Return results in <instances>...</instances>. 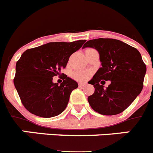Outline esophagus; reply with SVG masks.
Instances as JSON below:
<instances>
[{"label": "esophagus", "instance_id": "34e87169", "mask_svg": "<svg viewBox=\"0 0 153 153\" xmlns=\"http://www.w3.org/2000/svg\"><path fill=\"white\" fill-rule=\"evenodd\" d=\"M85 83H79V87H83V86H85Z\"/></svg>", "mask_w": 153, "mask_h": 153}]
</instances>
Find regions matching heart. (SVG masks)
Listing matches in <instances>:
<instances>
[{"label": "heart", "instance_id": "b5f03b06", "mask_svg": "<svg viewBox=\"0 0 153 153\" xmlns=\"http://www.w3.org/2000/svg\"><path fill=\"white\" fill-rule=\"evenodd\" d=\"M90 75V72H87V71H76L74 73L73 77L78 81H85L88 79Z\"/></svg>", "mask_w": 153, "mask_h": 153}]
</instances>
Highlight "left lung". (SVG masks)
<instances>
[{
  "instance_id": "8db88e82",
  "label": "left lung",
  "mask_w": 153,
  "mask_h": 153,
  "mask_svg": "<svg viewBox=\"0 0 153 153\" xmlns=\"http://www.w3.org/2000/svg\"><path fill=\"white\" fill-rule=\"evenodd\" d=\"M92 47L100 54L102 67L89 81L95 91L88 97L94 111L113 116L122 113L141 93L146 66L140 53L135 47L116 39L90 40L83 48ZM111 81L106 88L98 83Z\"/></svg>"
}]
</instances>
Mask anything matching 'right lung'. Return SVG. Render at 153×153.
Instances as JSON below:
<instances>
[{
	"mask_svg": "<svg viewBox=\"0 0 153 153\" xmlns=\"http://www.w3.org/2000/svg\"><path fill=\"white\" fill-rule=\"evenodd\" d=\"M85 40L51 42L27 50L16 63L13 83L24 106L30 113L44 118L60 114L66 109L71 92L78 83L63 74L60 85L53 83L69 58L80 48Z\"/></svg>",
	"mask_w": 153,
	"mask_h": 153,
	"instance_id": "right-lung-1",
	"label": "right lung"
}]
</instances>
